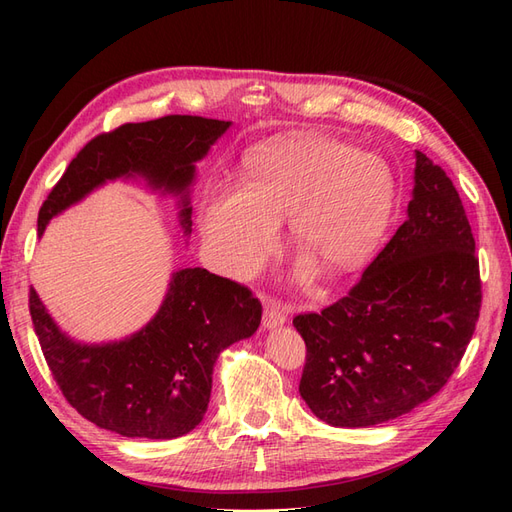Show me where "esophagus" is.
Here are the masks:
<instances>
[{
    "label": "esophagus",
    "mask_w": 512,
    "mask_h": 512,
    "mask_svg": "<svg viewBox=\"0 0 512 512\" xmlns=\"http://www.w3.org/2000/svg\"><path fill=\"white\" fill-rule=\"evenodd\" d=\"M288 320V312L286 307H282L280 303L275 301H269L265 305V318H262V322H265L267 329H275V327H282V324Z\"/></svg>",
    "instance_id": "34e87169"
}]
</instances>
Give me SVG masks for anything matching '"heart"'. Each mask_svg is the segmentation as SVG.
<instances>
[{
  "label": "heart",
  "mask_w": 512,
  "mask_h": 512,
  "mask_svg": "<svg viewBox=\"0 0 512 512\" xmlns=\"http://www.w3.org/2000/svg\"><path fill=\"white\" fill-rule=\"evenodd\" d=\"M393 205L391 170L378 156L322 136H286L256 147L241 185H220L203 207V232L235 277L273 256L280 222L292 243L327 273H344L374 252Z\"/></svg>",
  "instance_id": "obj_1"
}]
</instances>
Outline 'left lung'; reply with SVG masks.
<instances>
[{
	"label": "left lung",
	"mask_w": 512,
	"mask_h": 512,
	"mask_svg": "<svg viewBox=\"0 0 512 512\" xmlns=\"http://www.w3.org/2000/svg\"><path fill=\"white\" fill-rule=\"evenodd\" d=\"M480 301L461 198L444 170L416 151L406 222L346 297L292 320L307 348L301 397L333 427L408 414L453 376Z\"/></svg>",
	"instance_id": "8db88e82"
}]
</instances>
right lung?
Masks as SVG:
<instances>
[{
	"label": "right lung",
	"instance_id": "obj_1",
	"mask_svg": "<svg viewBox=\"0 0 512 512\" xmlns=\"http://www.w3.org/2000/svg\"><path fill=\"white\" fill-rule=\"evenodd\" d=\"M228 128L230 121L166 115L91 138L44 200L38 237L53 215L91 190L134 175L145 177L153 190L183 194L179 218L190 235L194 162ZM29 314L46 365L76 412L119 436L173 440L203 421L215 361L224 348L256 333L262 305L250 288L194 267L173 273L158 314L121 342H74L61 333L34 288Z\"/></svg>",
	"mask_w": 512,
	"mask_h": 512
}]
</instances>
